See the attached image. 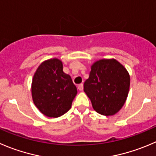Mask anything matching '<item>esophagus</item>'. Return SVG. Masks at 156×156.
<instances>
[{
    "instance_id": "esophagus-1",
    "label": "esophagus",
    "mask_w": 156,
    "mask_h": 156,
    "mask_svg": "<svg viewBox=\"0 0 156 156\" xmlns=\"http://www.w3.org/2000/svg\"><path fill=\"white\" fill-rule=\"evenodd\" d=\"M78 90H83V89H84V85H83V84H78Z\"/></svg>"
}]
</instances>
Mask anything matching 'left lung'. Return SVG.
<instances>
[{"mask_svg": "<svg viewBox=\"0 0 156 156\" xmlns=\"http://www.w3.org/2000/svg\"><path fill=\"white\" fill-rule=\"evenodd\" d=\"M130 78L126 69L115 59H101L91 66L84 90L94 110L105 116L119 111L128 96Z\"/></svg>", "mask_w": 156, "mask_h": 156, "instance_id": "1", "label": "left lung"}]
</instances>
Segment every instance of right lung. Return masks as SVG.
Wrapping results in <instances>:
<instances>
[{
    "mask_svg": "<svg viewBox=\"0 0 156 156\" xmlns=\"http://www.w3.org/2000/svg\"><path fill=\"white\" fill-rule=\"evenodd\" d=\"M62 69V62L52 58L42 63L33 76V102L49 117H58L69 111L77 94L76 86Z\"/></svg>",
    "mask_w": 156,
    "mask_h": 156,
    "instance_id": "obj_1",
    "label": "right lung"
}]
</instances>
